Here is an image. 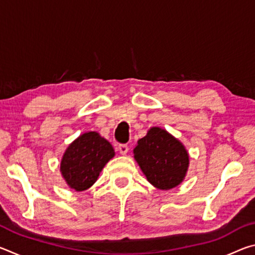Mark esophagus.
<instances>
[{"label":"esophagus","instance_id":"obj_1","mask_svg":"<svg viewBox=\"0 0 255 255\" xmlns=\"http://www.w3.org/2000/svg\"><path fill=\"white\" fill-rule=\"evenodd\" d=\"M118 149H119L120 154H122V155H126V154L128 153L129 147H128L127 144H120V145L118 146Z\"/></svg>","mask_w":255,"mask_h":255}]
</instances>
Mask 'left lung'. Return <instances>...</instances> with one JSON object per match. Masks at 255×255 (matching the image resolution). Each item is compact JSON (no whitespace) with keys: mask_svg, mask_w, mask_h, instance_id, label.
I'll use <instances>...</instances> for the list:
<instances>
[{"mask_svg":"<svg viewBox=\"0 0 255 255\" xmlns=\"http://www.w3.org/2000/svg\"><path fill=\"white\" fill-rule=\"evenodd\" d=\"M133 156L154 187L169 190L182 182L189 166L184 146L164 129L150 128L138 140Z\"/></svg>","mask_w":255,"mask_h":255,"instance_id":"8db88e82","label":"left lung"}]
</instances>
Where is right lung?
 <instances>
[{
    "label": "right lung",
    "instance_id": "add662e5",
    "mask_svg": "<svg viewBox=\"0 0 255 255\" xmlns=\"http://www.w3.org/2000/svg\"><path fill=\"white\" fill-rule=\"evenodd\" d=\"M115 156L111 144L96 131L85 132L68 146L60 163L64 179L75 191L89 189Z\"/></svg>",
    "mask_w": 255,
    "mask_h": 255
}]
</instances>
